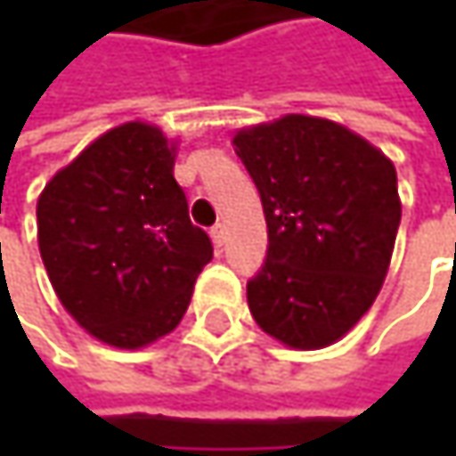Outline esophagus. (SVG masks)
<instances>
[{"mask_svg":"<svg viewBox=\"0 0 456 456\" xmlns=\"http://www.w3.org/2000/svg\"><path fill=\"white\" fill-rule=\"evenodd\" d=\"M211 240H214L216 248L224 245V240H227V229H224V224H214V227H211Z\"/></svg>","mask_w":456,"mask_h":456,"instance_id":"esophagus-1","label":"esophagus"}]
</instances>
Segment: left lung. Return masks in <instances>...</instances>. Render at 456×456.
I'll list each match as a JSON object with an SVG mask.
<instances>
[{"instance_id": "1", "label": "left lung", "mask_w": 456, "mask_h": 456, "mask_svg": "<svg viewBox=\"0 0 456 456\" xmlns=\"http://www.w3.org/2000/svg\"><path fill=\"white\" fill-rule=\"evenodd\" d=\"M232 144L269 234L266 258L248 280L250 314L293 348L335 343L372 306L391 264L402 222L394 163L312 116L242 129Z\"/></svg>"}]
</instances>
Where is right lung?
Returning <instances> with one entry per match:
<instances>
[{"label":"right lung","instance_id":"obj_1","mask_svg":"<svg viewBox=\"0 0 456 456\" xmlns=\"http://www.w3.org/2000/svg\"><path fill=\"white\" fill-rule=\"evenodd\" d=\"M37 222L60 304L86 332L118 348L171 332L214 256L174 179V147L139 121L110 129L57 171Z\"/></svg>","mask_w":456,"mask_h":456}]
</instances>
